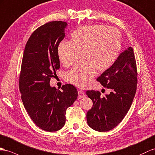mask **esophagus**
Listing matches in <instances>:
<instances>
[{
	"mask_svg": "<svg viewBox=\"0 0 155 155\" xmlns=\"http://www.w3.org/2000/svg\"><path fill=\"white\" fill-rule=\"evenodd\" d=\"M85 97V93L81 90H78V99H81Z\"/></svg>",
	"mask_w": 155,
	"mask_h": 155,
	"instance_id": "34e87169",
	"label": "esophagus"
}]
</instances>
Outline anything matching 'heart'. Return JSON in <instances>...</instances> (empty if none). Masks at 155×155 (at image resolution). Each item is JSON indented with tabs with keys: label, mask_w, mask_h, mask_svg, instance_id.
Masks as SVG:
<instances>
[{
	"label": "heart",
	"mask_w": 155,
	"mask_h": 155,
	"mask_svg": "<svg viewBox=\"0 0 155 155\" xmlns=\"http://www.w3.org/2000/svg\"><path fill=\"white\" fill-rule=\"evenodd\" d=\"M122 48L119 30L104 25L80 26L72 32L70 41H62L57 47L58 59L69 67L81 54V61L65 74L67 82L79 87L87 86L96 73L113 65Z\"/></svg>",
	"instance_id": "b5f03b06"
}]
</instances>
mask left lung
Masks as SVG:
<instances>
[{"label": "left lung", "mask_w": 155, "mask_h": 155, "mask_svg": "<svg viewBox=\"0 0 155 155\" xmlns=\"http://www.w3.org/2000/svg\"><path fill=\"white\" fill-rule=\"evenodd\" d=\"M137 71L133 48L128 47L113 65L97 78L110 93L102 97L99 91H87L93 107L87 113V122L93 130L105 132L121 122L131 107L137 89Z\"/></svg>", "instance_id": "left-lung-1"}]
</instances>
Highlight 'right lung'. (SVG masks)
I'll return each mask as SVG.
<instances>
[{
    "mask_svg": "<svg viewBox=\"0 0 155 155\" xmlns=\"http://www.w3.org/2000/svg\"><path fill=\"white\" fill-rule=\"evenodd\" d=\"M66 21H53L33 31L25 45L19 88L24 106L35 125L47 131L61 129L66 122L67 108L78 98L71 84L62 91L49 83L60 68L57 47L65 37Z\"/></svg>",
    "mask_w": 155,
    "mask_h": 155,
    "instance_id": "1",
    "label": "right lung"
}]
</instances>
